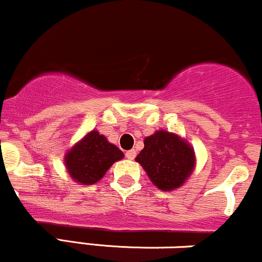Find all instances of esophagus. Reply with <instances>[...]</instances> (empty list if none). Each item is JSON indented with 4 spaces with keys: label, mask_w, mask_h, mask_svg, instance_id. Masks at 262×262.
Segmentation results:
<instances>
[{
    "label": "esophagus",
    "mask_w": 262,
    "mask_h": 262,
    "mask_svg": "<svg viewBox=\"0 0 262 262\" xmlns=\"http://www.w3.org/2000/svg\"><path fill=\"white\" fill-rule=\"evenodd\" d=\"M125 156H126V158L130 159V161H132V159H135V157H136V150H135V149L127 150Z\"/></svg>",
    "instance_id": "obj_1"
}]
</instances>
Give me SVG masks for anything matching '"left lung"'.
I'll use <instances>...</instances> for the list:
<instances>
[{
  "mask_svg": "<svg viewBox=\"0 0 262 262\" xmlns=\"http://www.w3.org/2000/svg\"><path fill=\"white\" fill-rule=\"evenodd\" d=\"M143 143L144 148L136 161L148 174L150 181L164 191L183 185L195 165L191 147L177 135L163 130L144 138Z\"/></svg>",
  "mask_w": 262,
  "mask_h": 262,
  "instance_id": "left-lung-1",
  "label": "left lung"
}]
</instances>
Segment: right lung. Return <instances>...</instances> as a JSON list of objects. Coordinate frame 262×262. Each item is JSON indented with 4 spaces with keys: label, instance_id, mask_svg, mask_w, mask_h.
<instances>
[{
    "label": "right lung",
    "instance_id": "obj_1",
    "mask_svg": "<svg viewBox=\"0 0 262 262\" xmlns=\"http://www.w3.org/2000/svg\"><path fill=\"white\" fill-rule=\"evenodd\" d=\"M124 158L118 147L107 142L99 132L92 131L64 157L71 178L83 185H92L104 177L116 161Z\"/></svg>",
    "mask_w": 262,
    "mask_h": 262
}]
</instances>
